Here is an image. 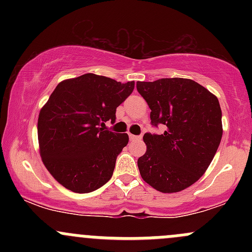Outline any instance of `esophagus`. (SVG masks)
<instances>
[{
  "instance_id": "esophagus-1",
  "label": "esophagus",
  "mask_w": 252,
  "mask_h": 252,
  "mask_svg": "<svg viewBox=\"0 0 252 252\" xmlns=\"http://www.w3.org/2000/svg\"><path fill=\"white\" fill-rule=\"evenodd\" d=\"M129 137H130V140H131V141H141V140H142V136H136V135H131V134H130L129 135Z\"/></svg>"
}]
</instances>
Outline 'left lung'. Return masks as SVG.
<instances>
[{
    "label": "left lung",
    "mask_w": 252,
    "mask_h": 252,
    "mask_svg": "<svg viewBox=\"0 0 252 252\" xmlns=\"http://www.w3.org/2000/svg\"><path fill=\"white\" fill-rule=\"evenodd\" d=\"M149 105L150 123L163 134L146 132L147 152L137 160L141 176L162 193L193 185L210 166L222 135L219 100L192 79L162 78L136 83Z\"/></svg>",
    "instance_id": "obj_1"
}]
</instances>
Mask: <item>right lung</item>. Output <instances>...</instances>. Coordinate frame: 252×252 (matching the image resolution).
<instances>
[{"label": "right lung", "instance_id": "right-lung-1", "mask_svg": "<svg viewBox=\"0 0 252 252\" xmlns=\"http://www.w3.org/2000/svg\"><path fill=\"white\" fill-rule=\"evenodd\" d=\"M134 82L86 73L63 80L39 114L37 137L43 163L53 178L76 193L96 190L111 179L128 134L105 130Z\"/></svg>", "mask_w": 252, "mask_h": 252}]
</instances>
